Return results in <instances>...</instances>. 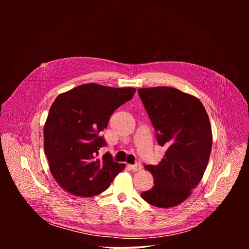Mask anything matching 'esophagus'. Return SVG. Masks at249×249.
Returning <instances> with one entry per match:
<instances>
[{
	"mask_svg": "<svg viewBox=\"0 0 249 249\" xmlns=\"http://www.w3.org/2000/svg\"><path fill=\"white\" fill-rule=\"evenodd\" d=\"M128 167L130 168V170H132V171H139L141 168H142V164L140 163V162H137V163H135V164H129L128 165Z\"/></svg>",
	"mask_w": 249,
	"mask_h": 249,
	"instance_id": "1",
	"label": "esophagus"
}]
</instances>
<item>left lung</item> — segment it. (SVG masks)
Masks as SVG:
<instances>
[{"mask_svg":"<svg viewBox=\"0 0 249 249\" xmlns=\"http://www.w3.org/2000/svg\"><path fill=\"white\" fill-rule=\"evenodd\" d=\"M139 96L156 131L160 146L165 147L158 165H147L154 187L141 197L159 208H169L186 200L201 181L211 149V124L202 102L167 87L140 89Z\"/></svg>","mask_w":249,"mask_h":249,"instance_id":"1","label":"left lung"}]
</instances>
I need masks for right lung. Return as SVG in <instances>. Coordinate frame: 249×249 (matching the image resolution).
Masks as SVG:
<instances>
[{
	"label": "right lung",
	"mask_w": 249,
	"mask_h": 249,
	"mask_svg": "<svg viewBox=\"0 0 249 249\" xmlns=\"http://www.w3.org/2000/svg\"><path fill=\"white\" fill-rule=\"evenodd\" d=\"M133 88L116 89L97 84L79 86L60 94L51 105L44 126V151L50 171L67 192L92 197L107 189L125 164L106 153L101 132L112 113L133 98Z\"/></svg>",
	"instance_id": "obj_1"
}]
</instances>
